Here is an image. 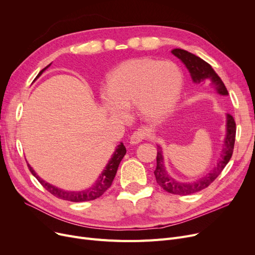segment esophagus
Here are the masks:
<instances>
[{
    "instance_id": "esophagus-1",
    "label": "esophagus",
    "mask_w": 255,
    "mask_h": 255,
    "mask_svg": "<svg viewBox=\"0 0 255 255\" xmlns=\"http://www.w3.org/2000/svg\"><path fill=\"white\" fill-rule=\"evenodd\" d=\"M144 136H145V132L142 129H138V130H136L134 132V134L130 136L129 143L132 144V145L138 144V143H140V142H142L144 140Z\"/></svg>"
}]
</instances>
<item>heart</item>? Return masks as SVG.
I'll use <instances>...</instances> for the list:
<instances>
[{"instance_id": "b5f03b06", "label": "heart", "mask_w": 255, "mask_h": 255, "mask_svg": "<svg viewBox=\"0 0 255 255\" xmlns=\"http://www.w3.org/2000/svg\"><path fill=\"white\" fill-rule=\"evenodd\" d=\"M183 87V74L170 61L149 58L129 59L114 68L101 93L108 112L124 115L126 108L137 105L146 117H161L175 105Z\"/></svg>"}]
</instances>
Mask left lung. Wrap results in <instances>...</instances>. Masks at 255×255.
Masks as SVG:
<instances>
[{
	"label": "left lung",
	"mask_w": 255,
	"mask_h": 255,
	"mask_svg": "<svg viewBox=\"0 0 255 255\" xmlns=\"http://www.w3.org/2000/svg\"><path fill=\"white\" fill-rule=\"evenodd\" d=\"M171 53L181 60L191 74V78L194 83L199 84L205 81L211 82L213 88L221 95H228V91L225 87L224 83L218 76L212 66L205 62L201 58L195 56L192 53H189L181 48H174ZM236 123L234 117L227 114L226 115V135L224 139V145L221 153V159L218 162L217 166L213 170L205 176L197 179L193 183H180L175 180L173 177L168 174L166 168L164 166V157L162 154L161 146H157L156 152V168L154 170V176L156 183L166 192L175 194V195H189L199 192L205 188H208L213 181L220 175L224 167L229 162L230 157L234 152V146L236 141Z\"/></svg>",
	"instance_id": "8db88e82"
}]
</instances>
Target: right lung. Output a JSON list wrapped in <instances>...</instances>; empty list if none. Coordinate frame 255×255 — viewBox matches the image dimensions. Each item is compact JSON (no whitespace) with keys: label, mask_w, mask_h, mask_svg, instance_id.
Wrapping results in <instances>:
<instances>
[{"label":"right lung","mask_w":255,"mask_h":255,"mask_svg":"<svg viewBox=\"0 0 255 255\" xmlns=\"http://www.w3.org/2000/svg\"><path fill=\"white\" fill-rule=\"evenodd\" d=\"M52 64V63H51ZM51 64H48L46 67H44L42 70L39 71V74L37 75V77H36V79H37L38 77L41 76L42 72L50 66ZM127 152V149L125 147L124 143H120L116 150L114 151L111 160L109 161V163L107 164L105 170L102 172V174L100 175L99 179L96 180V183L90 187L89 189L85 190V191H80V192H74V191H65V190H62V189H59L51 184L46 183V181H44L43 179H41L37 174H36V172L33 170L32 167L28 164V167L30 169L31 173L38 179L39 183L41 184V186L47 190L48 192H50L52 195H54L55 197L57 198H60V199H63V200H68V201H74V202H82V201H90V200H94L96 198L101 197L103 194L111 187L112 185V181L116 175V172H117V169H118V166L121 162V160L124 159V156Z\"/></svg>","instance_id":"right-lung-1"}]
</instances>
